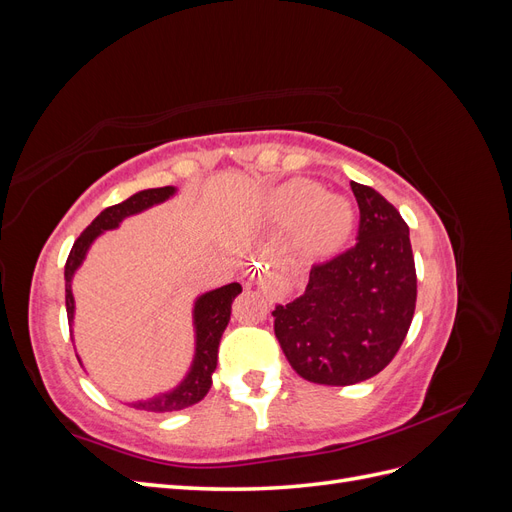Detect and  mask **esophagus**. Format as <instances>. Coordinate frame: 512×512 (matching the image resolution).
Listing matches in <instances>:
<instances>
[{
  "label": "esophagus",
  "mask_w": 512,
  "mask_h": 512,
  "mask_svg": "<svg viewBox=\"0 0 512 512\" xmlns=\"http://www.w3.org/2000/svg\"><path fill=\"white\" fill-rule=\"evenodd\" d=\"M277 294H282V297H284V294H288V288H282L280 292H277Z\"/></svg>",
  "instance_id": "obj_1"
}]
</instances>
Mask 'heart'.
I'll list each match as a JSON object with an SVG mask.
<instances>
[{"label":"heart","mask_w":512,"mask_h":512,"mask_svg":"<svg viewBox=\"0 0 512 512\" xmlns=\"http://www.w3.org/2000/svg\"><path fill=\"white\" fill-rule=\"evenodd\" d=\"M282 207L288 215H299V241L307 252H329L352 228L354 213L346 198L322 194L312 181H294L282 192Z\"/></svg>","instance_id":"1"}]
</instances>
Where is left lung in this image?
<instances>
[{
  "mask_svg": "<svg viewBox=\"0 0 512 512\" xmlns=\"http://www.w3.org/2000/svg\"><path fill=\"white\" fill-rule=\"evenodd\" d=\"M350 188L361 211L356 245L309 271L301 297L273 312L292 369L327 386L380 374L404 344L416 307L408 224L374 188L356 181Z\"/></svg>",
  "mask_w": 512,
  "mask_h": 512,
  "instance_id": "obj_1",
  "label": "left lung"
}]
</instances>
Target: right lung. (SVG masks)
Instances as JSON below:
<instances>
[{
  "label": "right lung",
  "mask_w": 512,
  "mask_h": 512,
  "mask_svg": "<svg viewBox=\"0 0 512 512\" xmlns=\"http://www.w3.org/2000/svg\"><path fill=\"white\" fill-rule=\"evenodd\" d=\"M175 194H177L175 185L136 192L130 198L123 200V203L104 209L98 218L83 230V235L74 241L72 252L66 262V273H64V277H66V312H68V322H70V333H72L74 309H76L74 294H72V280H74V273L79 271L85 262L89 247L94 245V241L100 235H104L106 230L119 228L121 222L130 218V215H138L151 207L162 205L168 198H173ZM239 292H241V284L232 282L228 286L209 290L205 294H200V297H196L194 307H192L194 356H192L188 374L183 376V380L175 386V389L158 393V395L147 397V399L128 401V406H132L136 410H147V412H175V410H183V408L198 404V401L209 393L211 384H213L211 376H213L215 367H218L220 339H222V333L230 320L232 301H235ZM79 363L83 365L81 359H79Z\"/></svg>",
  "instance_id": "1"
}]
</instances>
